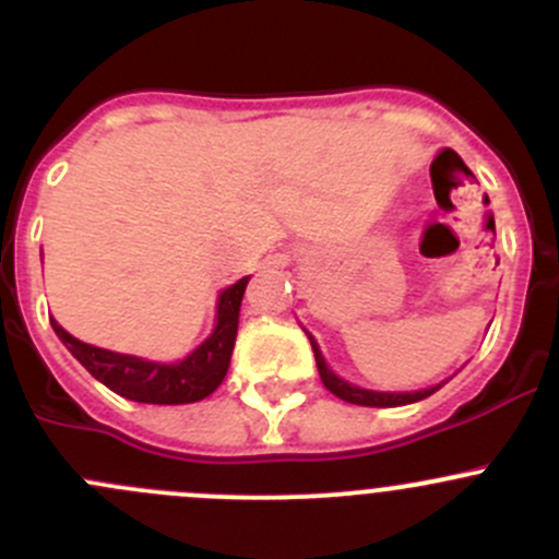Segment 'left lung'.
I'll use <instances>...</instances> for the list:
<instances>
[{"label":"left lung","mask_w":559,"mask_h":559,"mask_svg":"<svg viewBox=\"0 0 559 559\" xmlns=\"http://www.w3.org/2000/svg\"><path fill=\"white\" fill-rule=\"evenodd\" d=\"M308 341H311L313 346V354H316V368H319V376H321V384L330 389L335 397L346 400V403H354V405H368V408H394V405H408V403H419V400L430 397V394H436L438 389L443 384H436V386H427V389H419V392H373V389H362V386H354L348 384V381H343L341 376H335L330 370V365L324 362V357H321L319 352V343L313 341L311 332H306Z\"/></svg>","instance_id":"left-lung-1"}]
</instances>
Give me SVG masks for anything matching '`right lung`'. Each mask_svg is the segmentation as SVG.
<instances>
[{
  "mask_svg": "<svg viewBox=\"0 0 559 559\" xmlns=\"http://www.w3.org/2000/svg\"><path fill=\"white\" fill-rule=\"evenodd\" d=\"M248 275L238 284L227 286L216 302V326L205 343L194 348L180 362H151V359L132 357V354L107 352V348L88 346V343L72 337L56 319L50 326L64 343L67 352L88 370L107 389L134 403L154 405H183L205 400L224 381L233 357L235 337H238V319Z\"/></svg>",
  "mask_w": 559,
  "mask_h": 559,
  "instance_id": "right-lung-1",
  "label": "right lung"
}]
</instances>
